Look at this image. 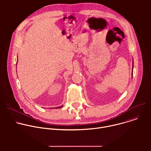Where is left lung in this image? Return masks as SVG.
I'll list each match as a JSON object with an SVG mask.
<instances>
[{"label": "left lung", "mask_w": 151, "mask_h": 151, "mask_svg": "<svg viewBox=\"0 0 151 151\" xmlns=\"http://www.w3.org/2000/svg\"><path fill=\"white\" fill-rule=\"evenodd\" d=\"M133 64H134V63H133ZM132 73H133V70H132ZM133 75V74H132Z\"/></svg>", "instance_id": "obj_1"}]
</instances>
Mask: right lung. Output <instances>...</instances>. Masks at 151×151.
<instances>
[{"label": "right lung", "mask_w": 151, "mask_h": 151, "mask_svg": "<svg viewBox=\"0 0 151 151\" xmlns=\"http://www.w3.org/2000/svg\"><path fill=\"white\" fill-rule=\"evenodd\" d=\"M63 106H59V107H54V108H60V107H62Z\"/></svg>", "instance_id": "right-lung-1"}]
</instances>
